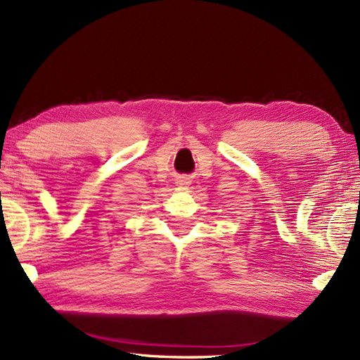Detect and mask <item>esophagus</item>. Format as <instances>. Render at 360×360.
Here are the masks:
<instances>
[{
	"label": "esophagus",
	"mask_w": 360,
	"mask_h": 360,
	"mask_svg": "<svg viewBox=\"0 0 360 360\" xmlns=\"http://www.w3.org/2000/svg\"><path fill=\"white\" fill-rule=\"evenodd\" d=\"M179 182H181V184H186L187 186L188 184V178H181Z\"/></svg>",
	"instance_id": "esophagus-1"
}]
</instances>
